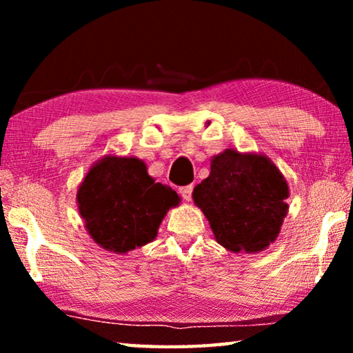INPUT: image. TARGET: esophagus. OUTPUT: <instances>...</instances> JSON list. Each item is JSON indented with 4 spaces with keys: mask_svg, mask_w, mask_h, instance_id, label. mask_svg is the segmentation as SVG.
<instances>
[{
    "mask_svg": "<svg viewBox=\"0 0 353 353\" xmlns=\"http://www.w3.org/2000/svg\"><path fill=\"white\" fill-rule=\"evenodd\" d=\"M179 193H181L182 198L190 202L191 201V193H193V185H187V187H181L179 188Z\"/></svg>",
    "mask_w": 353,
    "mask_h": 353,
    "instance_id": "1",
    "label": "esophagus"
}]
</instances>
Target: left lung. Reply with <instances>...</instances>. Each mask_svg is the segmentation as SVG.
I'll return each instance as SVG.
<instances>
[{
  "instance_id": "1",
  "label": "left lung",
  "mask_w": 353,
  "mask_h": 353,
  "mask_svg": "<svg viewBox=\"0 0 353 353\" xmlns=\"http://www.w3.org/2000/svg\"><path fill=\"white\" fill-rule=\"evenodd\" d=\"M288 198L286 179L270 157L232 148L213 155L210 176L193 190L214 240L235 254L261 252L277 240Z\"/></svg>"
}]
</instances>
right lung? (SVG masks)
Here are the masks:
<instances>
[{
    "instance_id": "obj_1",
    "label": "right lung",
    "mask_w": 353,
    "mask_h": 353,
    "mask_svg": "<svg viewBox=\"0 0 353 353\" xmlns=\"http://www.w3.org/2000/svg\"><path fill=\"white\" fill-rule=\"evenodd\" d=\"M77 208L92 240L113 254H128L157 236L170 208L181 198L155 182L137 157L104 155L83 177Z\"/></svg>"
}]
</instances>
